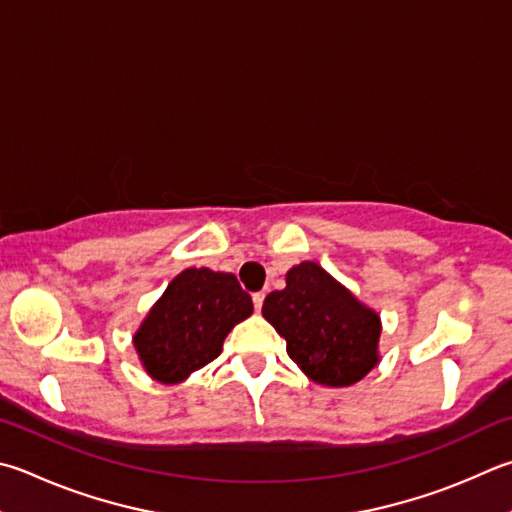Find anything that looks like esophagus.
Listing matches in <instances>:
<instances>
[{
	"mask_svg": "<svg viewBox=\"0 0 512 512\" xmlns=\"http://www.w3.org/2000/svg\"><path fill=\"white\" fill-rule=\"evenodd\" d=\"M264 293H255L253 295V304H255V311H262V306H264Z\"/></svg>",
	"mask_w": 512,
	"mask_h": 512,
	"instance_id": "1",
	"label": "esophagus"
}]
</instances>
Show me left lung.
Segmentation results:
<instances>
[{
  "label": "left lung",
  "instance_id": "1",
  "mask_svg": "<svg viewBox=\"0 0 512 512\" xmlns=\"http://www.w3.org/2000/svg\"><path fill=\"white\" fill-rule=\"evenodd\" d=\"M262 313L315 383L349 387L378 365L380 315L315 262L293 266L286 288L266 295Z\"/></svg>",
  "mask_w": 512,
  "mask_h": 512
}]
</instances>
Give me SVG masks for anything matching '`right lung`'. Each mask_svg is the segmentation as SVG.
Instances as JSON below:
<instances>
[{
	"label": "right lung",
	"instance_id": "right-lung-1",
	"mask_svg": "<svg viewBox=\"0 0 512 512\" xmlns=\"http://www.w3.org/2000/svg\"><path fill=\"white\" fill-rule=\"evenodd\" d=\"M250 313L253 300L235 275L185 268L147 313L134 347L154 380L181 383L219 356L232 327Z\"/></svg>",
	"mask_w": 512,
	"mask_h": 512
}]
</instances>
